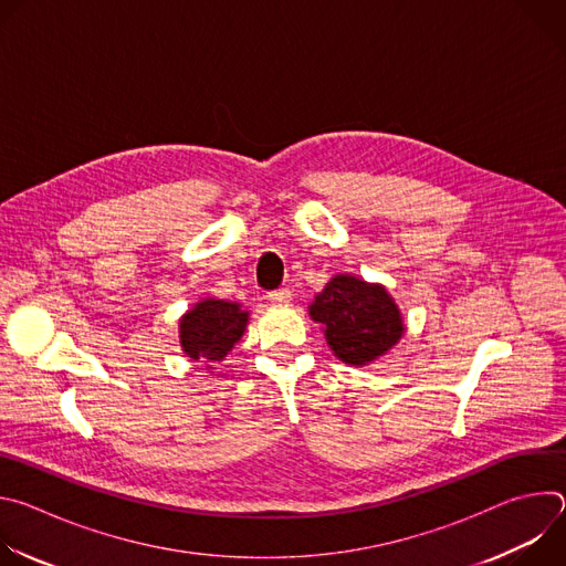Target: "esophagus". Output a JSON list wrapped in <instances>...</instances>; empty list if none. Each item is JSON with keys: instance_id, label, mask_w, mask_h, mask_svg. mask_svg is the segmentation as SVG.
Masks as SVG:
<instances>
[{"instance_id": "obj_1", "label": "esophagus", "mask_w": 566, "mask_h": 566, "mask_svg": "<svg viewBox=\"0 0 566 566\" xmlns=\"http://www.w3.org/2000/svg\"><path fill=\"white\" fill-rule=\"evenodd\" d=\"M291 297H293L291 289H277V291L269 293V300L275 304H286V302H291Z\"/></svg>"}]
</instances>
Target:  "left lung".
<instances>
[{"label":"left lung","instance_id":"8db88e82","mask_svg":"<svg viewBox=\"0 0 566 566\" xmlns=\"http://www.w3.org/2000/svg\"><path fill=\"white\" fill-rule=\"evenodd\" d=\"M334 356L352 367L382 358L406 334V322L394 297L378 282L338 273L308 304Z\"/></svg>","mask_w":566,"mask_h":566}]
</instances>
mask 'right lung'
I'll use <instances>...</instances> for the list:
<instances>
[{
  "instance_id": "add662e5",
  "label": "right lung",
  "mask_w": 566,
  "mask_h": 566,
  "mask_svg": "<svg viewBox=\"0 0 566 566\" xmlns=\"http://www.w3.org/2000/svg\"><path fill=\"white\" fill-rule=\"evenodd\" d=\"M251 313L239 302H226L217 297H203L179 317L181 352L203 363L206 369H214L226 354L241 340L249 327Z\"/></svg>"
}]
</instances>
